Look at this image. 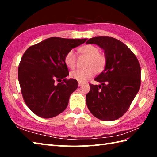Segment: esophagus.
Masks as SVG:
<instances>
[{
    "label": "esophagus",
    "instance_id": "1",
    "mask_svg": "<svg viewBox=\"0 0 157 157\" xmlns=\"http://www.w3.org/2000/svg\"><path fill=\"white\" fill-rule=\"evenodd\" d=\"M83 84V83L82 82H78V85H79V86H81Z\"/></svg>",
    "mask_w": 157,
    "mask_h": 157
}]
</instances>
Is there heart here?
<instances>
[{
  "label": "heart",
  "instance_id": "heart-1",
  "mask_svg": "<svg viewBox=\"0 0 157 157\" xmlns=\"http://www.w3.org/2000/svg\"><path fill=\"white\" fill-rule=\"evenodd\" d=\"M79 51L83 54L90 57L88 65L90 66L86 69H77L71 73L73 79L80 82H84L94 76L96 70L101 71L104 69L106 64V57L105 55L99 53V49L96 46L92 44H87L82 46ZM65 65L70 69H73L76 64V55L74 51L71 50L68 51L65 56Z\"/></svg>",
  "mask_w": 157,
  "mask_h": 157
}]
</instances>
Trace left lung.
Returning <instances> with one entry per match:
<instances>
[{"label":"left lung","mask_w":157,"mask_h":157,"mask_svg":"<svg viewBox=\"0 0 157 157\" xmlns=\"http://www.w3.org/2000/svg\"><path fill=\"white\" fill-rule=\"evenodd\" d=\"M86 44L104 50L106 65L94 79L101 85L90 84L86 105L92 114L102 121H114L128 111L141 84L138 60L124 43L109 36L94 37Z\"/></svg>","instance_id":"obj_1"}]
</instances>
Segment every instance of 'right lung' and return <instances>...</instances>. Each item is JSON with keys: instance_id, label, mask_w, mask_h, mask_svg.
<instances>
[{"instance_id": "1", "label": "right lung", "mask_w": 157, "mask_h": 157, "mask_svg": "<svg viewBox=\"0 0 157 157\" xmlns=\"http://www.w3.org/2000/svg\"><path fill=\"white\" fill-rule=\"evenodd\" d=\"M87 39L52 37L29 47L22 56L18 79L25 104L42 118H52L64 111L69 96L78 87L69 79L65 63L68 51Z\"/></svg>"}]
</instances>
